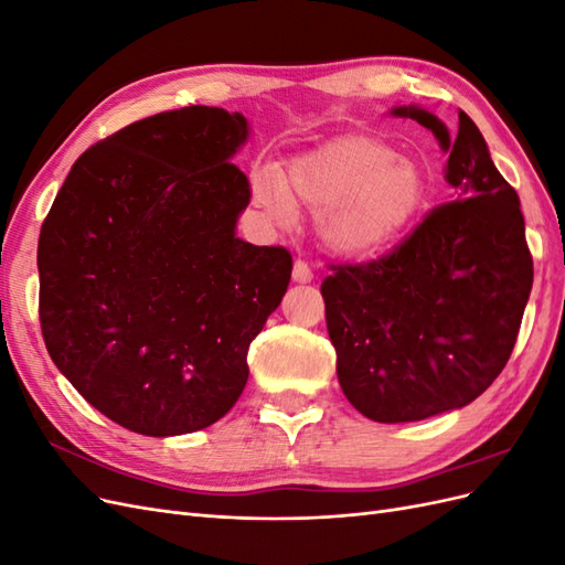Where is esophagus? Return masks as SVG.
<instances>
[{
	"label": "esophagus",
	"mask_w": 565,
	"mask_h": 565,
	"mask_svg": "<svg viewBox=\"0 0 565 565\" xmlns=\"http://www.w3.org/2000/svg\"><path fill=\"white\" fill-rule=\"evenodd\" d=\"M292 280H295V282H299V285H306V282H311V280H313V273H311L309 264H306L303 259H297V262H295V268H292Z\"/></svg>",
	"instance_id": "esophagus-1"
}]
</instances>
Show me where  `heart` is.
Listing matches in <instances>:
<instances>
[{
	"label": "heart",
	"instance_id": "heart-1",
	"mask_svg": "<svg viewBox=\"0 0 565 565\" xmlns=\"http://www.w3.org/2000/svg\"><path fill=\"white\" fill-rule=\"evenodd\" d=\"M249 188L256 207L278 226H292L295 207L318 214L324 249L351 262L398 241L426 200L422 167L370 136H339L303 152L282 179L256 169Z\"/></svg>",
	"mask_w": 565,
	"mask_h": 565
}]
</instances>
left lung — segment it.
<instances>
[{
  "instance_id": "1",
  "label": "left lung",
  "mask_w": 565,
  "mask_h": 565,
  "mask_svg": "<svg viewBox=\"0 0 565 565\" xmlns=\"http://www.w3.org/2000/svg\"><path fill=\"white\" fill-rule=\"evenodd\" d=\"M431 129L448 152L455 202L367 264L332 266L320 285L337 377L372 422H419L476 401L514 351L533 289V256L514 188L473 119L450 136L417 106L393 108Z\"/></svg>"
}]
</instances>
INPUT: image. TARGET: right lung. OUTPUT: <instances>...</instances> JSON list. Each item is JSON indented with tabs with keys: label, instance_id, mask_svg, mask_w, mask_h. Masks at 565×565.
I'll use <instances>...</instances> for the list:
<instances>
[{
	"label": "right lung",
	"instance_id": "1",
	"mask_svg": "<svg viewBox=\"0 0 565 565\" xmlns=\"http://www.w3.org/2000/svg\"><path fill=\"white\" fill-rule=\"evenodd\" d=\"M247 136L245 115L210 106L139 119L82 152L42 224L46 351L129 431L224 417L287 292L289 252L235 235L252 193L231 158Z\"/></svg>",
	"mask_w": 565,
	"mask_h": 565
}]
</instances>
